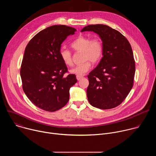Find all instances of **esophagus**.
Instances as JSON below:
<instances>
[{
  "label": "esophagus",
  "instance_id": "esophagus-1",
  "mask_svg": "<svg viewBox=\"0 0 156 156\" xmlns=\"http://www.w3.org/2000/svg\"><path fill=\"white\" fill-rule=\"evenodd\" d=\"M83 78V76H76V79L78 81L80 80L81 79H82Z\"/></svg>",
  "mask_w": 156,
  "mask_h": 156
}]
</instances>
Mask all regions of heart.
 Wrapping results in <instances>:
<instances>
[{
	"mask_svg": "<svg viewBox=\"0 0 156 156\" xmlns=\"http://www.w3.org/2000/svg\"><path fill=\"white\" fill-rule=\"evenodd\" d=\"M73 49L78 52H82V64L77 65L70 72L77 76H83L91 69V64L98 62L102 57L103 52L102 44L98 39H91L90 37L81 36L71 44ZM60 57L63 62L67 66L73 65L71 51L66 48H61Z\"/></svg>",
	"mask_w": 156,
	"mask_h": 156,
	"instance_id": "b5f03b06",
	"label": "heart"
}]
</instances>
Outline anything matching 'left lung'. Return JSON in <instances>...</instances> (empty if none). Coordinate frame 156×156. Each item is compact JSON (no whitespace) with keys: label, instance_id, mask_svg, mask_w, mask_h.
Returning <instances> with one entry per match:
<instances>
[{"label":"left lung","instance_id":"obj_1","mask_svg":"<svg viewBox=\"0 0 156 156\" xmlns=\"http://www.w3.org/2000/svg\"><path fill=\"white\" fill-rule=\"evenodd\" d=\"M93 31L102 41V57L87 78V97L91 105L110 109L120 105L133 85L135 63L131 45L119 31L104 25H90L81 32Z\"/></svg>","mask_w":156,"mask_h":156}]
</instances>
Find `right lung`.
Returning a JSON list of instances; mask_svg holds the SVG:
<instances>
[{"label": "right lung", "instance_id": "right-lung-1", "mask_svg": "<svg viewBox=\"0 0 156 156\" xmlns=\"http://www.w3.org/2000/svg\"><path fill=\"white\" fill-rule=\"evenodd\" d=\"M76 29L65 25H54L36 34L27 46L22 60L20 76L23 90L37 107L54 112L67 104L70 87L77 80L67 72L59 51L61 44Z\"/></svg>", "mask_w": 156, "mask_h": 156}]
</instances>
